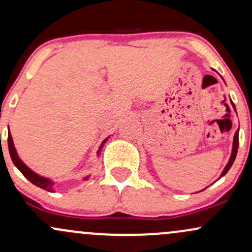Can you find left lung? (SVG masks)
<instances>
[{
	"instance_id": "left-lung-1",
	"label": "left lung",
	"mask_w": 252,
	"mask_h": 252,
	"mask_svg": "<svg viewBox=\"0 0 252 252\" xmlns=\"http://www.w3.org/2000/svg\"><path fill=\"white\" fill-rule=\"evenodd\" d=\"M231 103H232V102H231ZM232 105H233V108H235V104L232 103ZM235 110H236V108H235ZM238 134H239V130H237L236 134H235V137H233L232 154H231V158H230V160H228V163L226 164V167H225L224 170H222V173H221V175H220V176H224L225 174H226V173L228 172V169L231 168V166H232L233 162H235V158H236V156H237V152H238V144H239Z\"/></svg>"
}]
</instances>
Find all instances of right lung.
Segmentation results:
<instances>
[{"label":"right lung","instance_id":"1","mask_svg":"<svg viewBox=\"0 0 252 252\" xmlns=\"http://www.w3.org/2000/svg\"><path fill=\"white\" fill-rule=\"evenodd\" d=\"M106 140H108V138H106ZM106 140H104L103 143L100 144L99 150H98V154H99V152L102 150L104 143H105ZM8 148H9V154H10V158H11V160H13L14 164H15L17 168H19L20 172H21L22 174H24L26 178H27L28 180L32 182V184L35 185V186H37V187H40V189L48 190V192H53L54 182H52L51 180H48V179H46V178H42V176L37 175L36 173H34L33 170L28 168V167L26 166V164L22 162L21 160H20V158L17 156L15 147H14V142H13V138H11L10 132L8 134ZM88 178H89V176H86L85 180Z\"/></svg>","mask_w":252,"mask_h":252}]
</instances>
